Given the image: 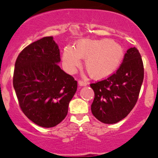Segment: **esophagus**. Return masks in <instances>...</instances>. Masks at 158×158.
I'll return each instance as SVG.
<instances>
[{
    "instance_id": "1",
    "label": "esophagus",
    "mask_w": 158,
    "mask_h": 158,
    "mask_svg": "<svg viewBox=\"0 0 158 158\" xmlns=\"http://www.w3.org/2000/svg\"><path fill=\"white\" fill-rule=\"evenodd\" d=\"M78 83H79V86H87V83L85 81H83V80H79V81H78Z\"/></svg>"
}]
</instances>
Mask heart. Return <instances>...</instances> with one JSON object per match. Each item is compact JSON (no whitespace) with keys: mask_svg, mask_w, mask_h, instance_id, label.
Segmentation results:
<instances>
[{"mask_svg":"<svg viewBox=\"0 0 158 158\" xmlns=\"http://www.w3.org/2000/svg\"><path fill=\"white\" fill-rule=\"evenodd\" d=\"M123 48L109 39H82L73 49L65 47L63 62L69 72H74L79 66L80 58L85 60V69L93 79H103L113 73L120 64Z\"/></svg>","mask_w":158,"mask_h":158,"instance_id":"obj_1","label":"heart"}]
</instances>
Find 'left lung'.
Instances as JSON below:
<instances>
[{
	"label": "left lung",
	"instance_id": "1",
	"mask_svg": "<svg viewBox=\"0 0 158 158\" xmlns=\"http://www.w3.org/2000/svg\"><path fill=\"white\" fill-rule=\"evenodd\" d=\"M143 65L139 52L130 48L116 73L90 84L95 93L91 111L105 124H114L127 117L135 106L143 80Z\"/></svg>",
	"mask_w": 158,
	"mask_h": 158
}]
</instances>
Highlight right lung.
I'll return each mask as SVG.
<instances>
[{"instance_id":"obj_1","label":"right lung","mask_w":158,"mask_h":158,"mask_svg":"<svg viewBox=\"0 0 158 158\" xmlns=\"http://www.w3.org/2000/svg\"><path fill=\"white\" fill-rule=\"evenodd\" d=\"M60 49L52 36L27 46L15 62L13 85L25 115L44 127H55L68 114L77 81L58 65Z\"/></svg>"}]
</instances>
